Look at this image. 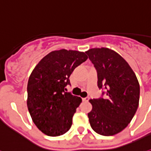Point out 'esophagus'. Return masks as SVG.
Returning <instances> with one entry per match:
<instances>
[{
	"instance_id": "34e87169",
	"label": "esophagus",
	"mask_w": 151,
	"mask_h": 151,
	"mask_svg": "<svg viewBox=\"0 0 151 151\" xmlns=\"http://www.w3.org/2000/svg\"><path fill=\"white\" fill-rule=\"evenodd\" d=\"M89 100H90V97H89V96H86V97L83 98V101H88Z\"/></svg>"
}]
</instances>
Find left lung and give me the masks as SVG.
Listing matches in <instances>:
<instances>
[{
	"label": "left lung",
	"mask_w": 151,
	"mask_h": 151,
	"mask_svg": "<svg viewBox=\"0 0 151 151\" xmlns=\"http://www.w3.org/2000/svg\"><path fill=\"white\" fill-rule=\"evenodd\" d=\"M86 53L96 69L98 87L104 88L106 95L89 101L92 105L87 114L91 127L102 136L115 135L130 123L137 109L140 85L137 76L114 50L92 48Z\"/></svg>",
	"instance_id": "obj_1"
}]
</instances>
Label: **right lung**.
<instances>
[{
    "instance_id": "right-lung-1",
    "label": "right lung",
    "mask_w": 151,
    "mask_h": 151,
    "mask_svg": "<svg viewBox=\"0 0 151 151\" xmlns=\"http://www.w3.org/2000/svg\"><path fill=\"white\" fill-rule=\"evenodd\" d=\"M87 60L84 52L62 49L43 57L28 82V111L39 130L50 137L67 132L82 99L66 92L69 77L76 67Z\"/></svg>"
}]
</instances>
